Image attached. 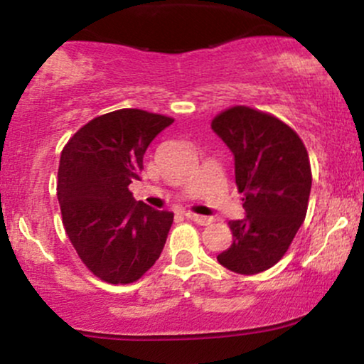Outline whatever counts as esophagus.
Segmentation results:
<instances>
[{
	"instance_id": "esophagus-1",
	"label": "esophagus",
	"mask_w": 364,
	"mask_h": 364,
	"mask_svg": "<svg viewBox=\"0 0 364 364\" xmlns=\"http://www.w3.org/2000/svg\"><path fill=\"white\" fill-rule=\"evenodd\" d=\"M188 219L193 220V223L200 224V225H208L214 223V217H207V215H198V214H193V212H186L185 214Z\"/></svg>"
}]
</instances>
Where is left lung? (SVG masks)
Here are the masks:
<instances>
[{
  "mask_svg": "<svg viewBox=\"0 0 364 364\" xmlns=\"http://www.w3.org/2000/svg\"><path fill=\"white\" fill-rule=\"evenodd\" d=\"M212 129L232 152L236 185L245 195V217L229 220L232 245L217 260L231 272L260 274L281 260L306 217L308 152L286 123L245 106L220 112Z\"/></svg>",
  "mask_w": 364,
  "mask_h": 364,
  "instance_id": "left-lung-1",
  "label": "left lung"
}]
</instances>
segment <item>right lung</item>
Instances as JSON below:
<instances>
[{"label":"right lung","mask_w":364,"mask_h":364,"mask_svg":"<svg viewBox=\"0 0 364 364\" xmlns=\"http://www.w3.org/2000/svg\"><path fill=\"white\" fill-rule=\"evenodd\" d=\"M173 121L119 109L89 121L63 149V225L82 262L102 281H139L161 257L174 214L136 202L128 186L140 179L149 145Z\"/></svg>","instance_id":"right-lung-1"}]
</instances>
